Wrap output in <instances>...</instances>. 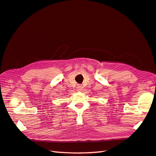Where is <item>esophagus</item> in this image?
Returning a JSON list of instances; mask_svg holds the SVG:
<instances>
[{"label": "esophagus", "mask_w": 156, "mask_h": 156, "mask_svg": "<svg viewBox=\"0 0 156 156\" xmlns=\"http://www.w3.org/2000/svg\"><path fill=\"white\" fill-rule=\"evenodd\" d=\"M77 90H78V91H81L83 90L82 86V85H78V87H77Z\"/></svg>", "instance_id": "esophagus-1"}]
</instances>
